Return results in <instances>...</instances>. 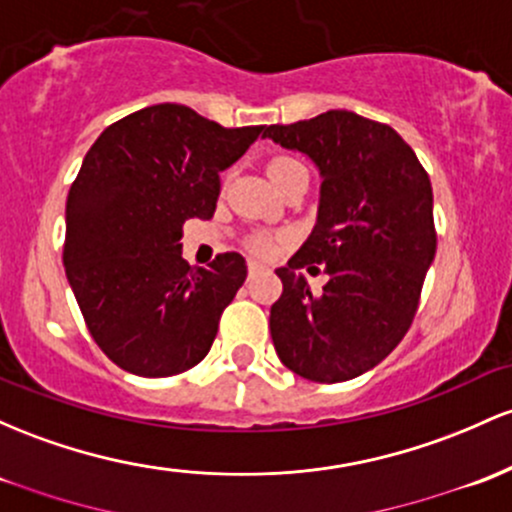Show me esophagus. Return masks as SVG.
<instances>
[{
  "mask_svg": "<svg viewBox=\"0 0 512 512\" xmlns=\"http://www.w3.org/2000/svg\"><path fill=\"white\" fill-rule=\"evenodd\" d=\"M247 269H250V277H252V274L260 272L262 265H260V262H250V265H247Z\"/></svg>",
  "mask_w": 512,
  "mask_h": 512,
  "instance_id": "esophagus-1",
  "label": "esophagus"
}]
</instances>
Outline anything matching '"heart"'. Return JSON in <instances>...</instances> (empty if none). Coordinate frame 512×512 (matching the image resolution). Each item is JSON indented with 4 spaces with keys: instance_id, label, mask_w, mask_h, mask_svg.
<instances>
[{
    "instance_id": "obj_1",
    "label": "heart",
    "mask_w": 512,
    "mask_h": 512,
    "mask_svg": "<svg viewBox=\"0 0 512 512\" xmlns=\"http://www.w3.org/2000/svg\"><path fill=\"white\" fill-rule=\"evenodd\" d=\"M294 170H306V167H303L296 157H289V155L274 157V160L267 165V174L269 179H272V184L279 182V179L286 177V174ZM250 250L257 252V255H267V252L274 250V240L267 238V235H255V238H250Z\"/></svg>"
}]
</instances>
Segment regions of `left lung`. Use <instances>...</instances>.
<instances>
[{"label": "left lung", "instance_id": "obj_1", "mask_svg": "<svg viewBox=\"0 0 512 512\" xmlns=\"http://www.w3.org/2000/svg\"><path fill=\"white\" fill-rule=\"evenodd\" d=\"M265 138L311 157L323 179L316 226L277 269L274 350L308 381L355 379L391 355L418 311L437 247L430 177L391 126L345 109L269 126ZM313 264L329 274L320 295L298 274Z\"/></svg>", "mask_w": 512, "mask_h": 512}]
</instances>
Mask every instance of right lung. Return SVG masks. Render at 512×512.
Segmentation results:
<instances>
[{"instance_id":"right-lung-1","label":"right lung","mask_w":512,"mask_h":512,"mask_svg":"<svg viewBox=\"0 0 512 512\" xmlns=\"http://www.w3.org/2000/svg\"><path fill=\"white\" fill-rule=\"evenodd\" d=\"M262 131L155 104L111 123L84 155L65 206V274L94 342L126 372L182 374L209 355L247 265L223 252L189 267L182 226L209 221L221 172Z\"/></svg>"}]
</instances>
